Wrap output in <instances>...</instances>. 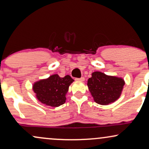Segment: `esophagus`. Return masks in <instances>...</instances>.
<instances>
[{
    "label": "esophagus",
    "instance_id": "esophagus-1",
    "mask_svg": "<svg viewBox=\"0 0 149 149\" xmlns=\"http://www.w3.org/2000/svg\"><path fill=\"white\" fill-rule=\"evenodd\" d=\"M76 80L77 81H79V82H84V77H82V78H76Z\"/></svg>",
    "mask_w": 149,
    "mask_h": 149
}]
</instances>
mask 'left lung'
Wrapping results in <instances>:
<instances>
[{
    "label": "left lung",
    "instance_id": "obj_1",
    "mask_svg": "<svg viewBox=\"0 0 149 149\" xmlns=\"http://www.w3.org/2000/svg\"><path fill=\"white\" fill-rule=\"evenodd\" d=\"M125 84L122 78L107 76L100 71L92 73L87 82L94 101L101 105L111 104L119 98Z\"/></svg>",
    "mask_w": 149,
    "mask_h": 149
}]
</instances>
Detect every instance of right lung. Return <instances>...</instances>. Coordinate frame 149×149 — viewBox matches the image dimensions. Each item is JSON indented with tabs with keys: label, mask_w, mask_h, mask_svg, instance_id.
I'll return each mask as SVG.
<instances>
[{
	"label": "right lung",
	"mask_w": 149,
	"mask_h": 149,
	"mask_svg": "<svg viewBox=\"0 0 149 149\" xmlns=\"http://www.w3.org/2000/svg\"><path fill=\"white\" fill-rule=\"evenodd\" d=\"M73 81L69 75L61 78L58 74H54L36 82L33 84V91L36 98L42 104L57 107L65 102L66 94Z\"/></svg>",
	"instance_id": "add662e5"
}]
</instances>
